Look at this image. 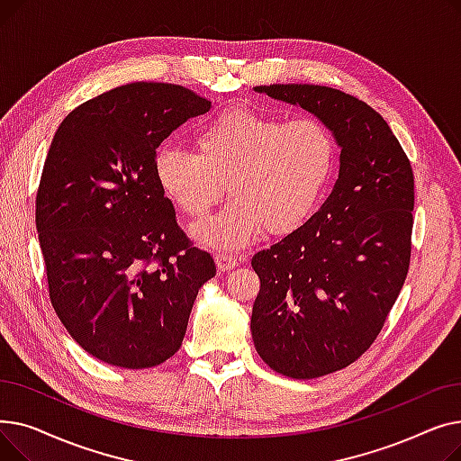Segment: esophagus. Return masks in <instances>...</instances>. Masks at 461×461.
I'll list each match as a JSON object with an SVG mask.
<instances>
[{
    "label": "esophagus",
    "mask_w": 461,
    "mask_h": 461,
    "mask_svg": "<svg viewBox=\"0 0 461 461\" xmlns=\"http://www.w3.org/2000/svg\"><path fill=\"white\" fill-rule=\"evenodd\" d=\"M214 261H216V267H218V271H222V273H228V271H231V269H235V267H237V258H235V256L216 254Z\"/></svg>",
    "instance_id": "esophagus-1"
}]
</instances>
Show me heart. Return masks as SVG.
I'll return each instance as SVG.
<instances>
[{
	"mask_svg": "<svg viewBox=\"0 0 461 461\" xmlns=\"http://www.w3.org/2000/svg\"><path fill=\"white\" fill-rule=\"evenodd\" d=\"M194 149H160L155 177L188 218H203L230 183V205L194 228L200 243L216 249H243L263 230L273 237L299 231L323 203L336 169V141L321 121L243 106L211 117Z\"/></svg>",
	"mask_w": 461,
	"mask_h": 461,
	"instance_id": "b5f03b06",
	"label": "heart"
}]
</instances>
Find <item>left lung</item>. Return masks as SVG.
Masks as SVG:
<instances>
[{
  "label": "left lung",
  "mask_w": 461,
  "mask_h": 461,
  "mask_svg": "<svg viewBox=\"0 0 461 461\" xmlns=\"http://www.w3.org/2000/svg\"><path fill=\"white\" fill-rule=\"evenodd\" d=\"M321 119L340 145L330 196L299 231L254 254V346L294 379L342 370L368 351L405 282L415 177L386 121L329 86H258Z\"/></svg>",
  "instance_id": "8db88e82"
}]
</instances>
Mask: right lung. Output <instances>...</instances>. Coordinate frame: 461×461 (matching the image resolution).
<instances>
[{
	"instance_id": "obj_1",
	"label": "right lung",
	"mask_w": 461,
	"mask_h": 461,
	"mask_svg": "<svg viewBox=\"0 0 461 461\" xmlns=\"http://www.w3.org/2000/svg\"><path fill=\"white\" fill-rule=\"evenodd\" d=\"M209 108L183 86H119L72 110L44 160L35 222L50 303L72 340L112 366L176 355L216 275L155 177L158 145Z\"/></svg>"
}]
</instances>
